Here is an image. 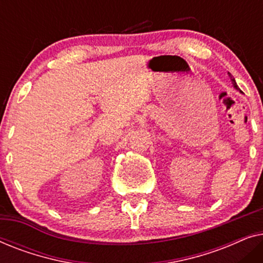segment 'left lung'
Returning a JSON list of instances; mask_svg holds the SVG:
<instances>
[{"mask_svg": "<svg viewBox=\"0 0 263 263\" xmlns=\"http://www.w3.org/2000/svg\"><path fill=\"white\" fill-rule=\"evenodd\" d=\"M230 75V78H231V81H232V84H233V86H235V87L238 89V86H237V84H236V81H235V79H233L232 77H231V74H229Z\"/></svg>", "mask_w": 263, "mask_h": 263, "instance_id": "8db88e82", "label": "left lung"}]
</instances>
